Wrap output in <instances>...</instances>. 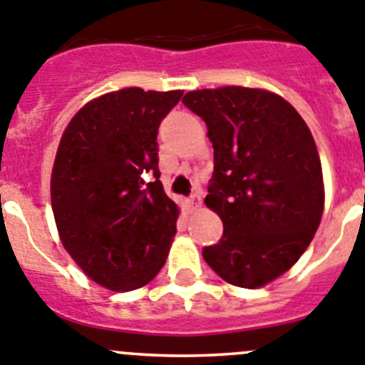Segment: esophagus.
<instances>
[{
	"instance_id": "obj_1",
	"label": "esophagus",
	"mask_w": 365,
	"mask_h": 365,
	"mask_svg": "<svg viewBox=\"0 0 365 365\" xmlns=\"http://www.w3.org/2000/svg\"><path fill=\"white\" fill-rule=\"evenodd\" d=\"M187 205H189L190 210H200L202 209V196L200 192H194L189 200H187Z\"/></svg>"
}]
</instances>
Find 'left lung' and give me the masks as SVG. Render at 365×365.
<instances>
[{
  "instance_id": "8db88e82",
  "label": "left lung",
  "mask_w": 365,
  "mask_h": 365,
  "mask_svg": "<svg viewBox=\"0 0 365 365\" xmlns=\"http://www.w3.org/2000/svg\"><path fill=\"white\" fill-rule=\"evenodd\" d=\"M214 148L205 205L223 236L203 259L223 281L261 288L290 270L312 243L324 210V180L312 131L290 102L261 88L185 93Z\"/></svg>"
}]
</instances>
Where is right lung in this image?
I'll use <instances>...</instances> for the list:
<instances>
[{"label":"right lung","mask_w":365,"mask_h":365,"mask_svg":"<svg viewBox=\"0 0 365 365\" xmlns=\"http://www.w3.org/2000/svg\"><path fill=\"white\" fill-rule=\"evenodd\" d=\"M182 90L122 88L86 102L61 136L50 180L61 243L111 292L148 284L165 264L180 209L158 171V125Z\"/></svg>","instance_id":"1"}]
</instances>
